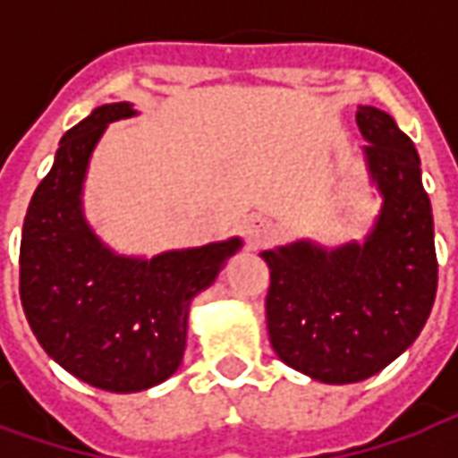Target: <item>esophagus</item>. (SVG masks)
<instances>
[{
	"label": "esophagus",
	"mask_w": 458,
	"mask_h": 458,
	"mask_svg": "<svg viewBox=\"0 0 458 458\" xmlns=\"http://www.w3.org/2000/svg\"><path fill=\"white\" fill-rule=\"evenodd\" d=\"M269 230H272V225H269V220L265 218H255V220H250V225H248V238L250 242H262V240L267 238L269 235Z\"/></svg>",
	"instance_id": "1"
}]
</instances>
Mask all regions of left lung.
Masks as SVG:
<instances>
[{"instance_id":"8db88e82","label":"left lung","mask_w":458,"mask_h":458,"mask_svg":"<svg viewBox=\"0 0 458 458\" xmlns=\"http://www.w3.org/2000/svg\"><path fill=\"white\" fill-rule=\"evenodd\" d=\"M358 130L383 208L363 242L327 250L297 240L265 250L269 344L299 373L360 383L404 353L437 297L432 203L420 154L394 120L358 105Z\"/></svg>"}]
</instances>
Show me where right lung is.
Wrapping results in <instances>:
<instances>
[{"mask_svg":"<svg viewBox=\"0 0 458 458\" xmlns=\"http://www.w3.org/2000/svg\"><path fill=\"white\" fill-rule=\"evenodd\" d=\"M130 103L95 107L65 131L34 191L21 230L19 294L29 327L55 363L107 393H140L179 370L191 299L210 287L242 240L127 258L98 238L83 213V181L110 122Z\"/></svg>","mask_w":458,"mask_h":458,"instance_id":"add662e5","label":"right lung"}]
</instances>
